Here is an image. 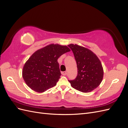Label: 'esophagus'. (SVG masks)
<instances>
[{
  "label": "esophagus",
  "instance_id": "esophagus-1",
  "mask_svg": "<svg viewBox=\"0 0 128 128\" xmlns=\"http://www.w3.org/2000/svg\"><path fill=\"white\" fill-rule=\"evenodd\" d=\"M61 74L63 75H66L67 74V72H61Z\"/></svg>",
  "mask_w": 128,
  "mask_h": 128
}]
</instances>
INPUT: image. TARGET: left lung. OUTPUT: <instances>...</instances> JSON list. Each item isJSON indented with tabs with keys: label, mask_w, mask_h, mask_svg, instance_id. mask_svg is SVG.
Wrapping results in <instances>:
<instances>
[{
	"label": "left lung",
	"mask_w": 128,
	"mask_h": 128,
	"mask_svg": "<svg viewBox=\"0 0 128 128\" xmlns=\"http://www.w3.org/2000/svg\"><path fill=\"white\" fill-rule=\"evenodd\" d=\"M68 46L74 55L78 70L76 78L69 80L71 86L84 93L94 90L103 78L104 70L101 62L90 50L76 44H71Z\"/></svg>",
	"instance_id": "1"
}]
</instances>
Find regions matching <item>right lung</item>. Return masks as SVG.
Returning <instances> with one entry per match:
<instances>
[{"label":"right lung","mask_w":128,"mask_h":128,"mask_svg":"<svg viewBox=\"0 0 128 128\" xmlns=\"http://www.w3.org/2000/svg\"><path fill=\"white\" fill-rule=\"evenodd\" d=\"M70 51L67 46L53 44L37 50L23 68L22 76L27 86L39 93L56 86L61 75L58 58Z\"/></svg>","instance_id":"add662e5"}]
</instances>
